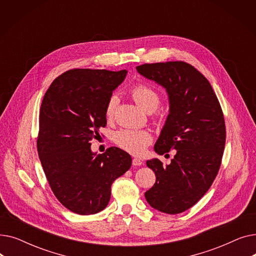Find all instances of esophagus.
<instances>
[{
    "label": "esophagus",
    "instance_id": "1",
    "mask_svg": "<svg viewBox=\"0 0 256 256\" xmlns=\"http://www.w3.org/2000/svg\"><path fill=\"white\" fill-rule=\"evenodd\" d=\"M143 164V162L139 158H132V165L134 166H141Z\"/></svg>",
    "mask_w": 256,
    "mask_h": 256
}]
</instances>
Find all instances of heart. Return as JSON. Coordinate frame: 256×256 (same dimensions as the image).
<instances>
[{
  "label": "heart",
  "mask_w": 256,
  "mask_h": 256,
  "mask_svg": "<svg viewBox=\"0 0 256 256\" xmlns=\"http://www.w3.org/2000/svg\"><path fill=\"white\" fill-rule=\"evenodd\" d=\"M132 96L141 109L147 113H152L158 109L160 98L158 93L147 85H137L130 91ZM118 98L112 96L106 102V117L112 119L118 104ZM115 143L121 148L132 154H141L145 152L147 145L152 141V134L146 130L122 128L116 132L114 137Z\"/></svg>",
  "instance_id": "obj_1"
}]
</instances>
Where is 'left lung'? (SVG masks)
<instances>
[{
  "label": "left lung",
  "instance_id": "8db88e82",
  "mask_svg": "<svg viewBox=\"0 0 256 256\" xmlns=\"http://www.w3.org/2000/svg\"><path fill=\"white\" fill-rule=\"evenodd\" d=\"M137 70L168 96L169 114L154 150H176L169 165L156 158L146 162L156 178L145 198L154 210L180 214L197 204L217 176L226 138L223 113L208 80L190 64H143Z\"/></svg>",
  "mask_w": 256,
  "mask_h": 256
}]
</instances>
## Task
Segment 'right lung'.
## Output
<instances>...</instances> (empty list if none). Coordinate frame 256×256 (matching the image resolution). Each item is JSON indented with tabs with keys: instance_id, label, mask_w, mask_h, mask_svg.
I'll return each instance as SVG.
<instances>
[{
	"instance_id": "add662e5",
	"label": "right lung",
	"mask_w": 256,
	"mask_h": 256,
	"mask_svg": "<svg viewBox=\"0 0 256 256\" xmlns=\"http://www.w3.org/2000/svg\"><path fill=\"white\" fill-rule=\"evenodd\" d=\"M128 72L72 70L50 84L39 114L37 150L52 193L70 210L93 214L111 198L113 182L132 165L124 150L102 154L90 141L106 126V106Z\"/></svg>"
}]
</instances>
